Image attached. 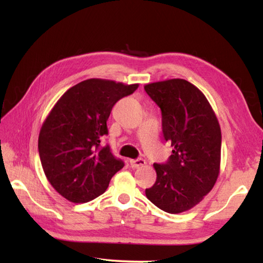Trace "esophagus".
Instances as JSON below:
<instances>
[{"label":"esophagus","mask_w":263,"mask_h":263,"mask_svg":"<svg viewBox=\"0 0 263 263\" xmlns=\"http://www.w3.org/2000/svg\"><path fill=\"white\" fill-rule=\"evenodd\" d=\"M146 160L142 158H138V159H131L130 160V165L132 168H138V167H142L146 165Z\"/></svg>","instance_id":"1"}]
</instances>
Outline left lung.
I'll return each instance as SVG.
<instances>
[{
  "label": "left lung",
  "mask_w": 263,
  "mask_h": 263,
  "mask_svg": "<svg viewBox=\"0 0 263 263\" xmlns=\"http://www.w3.org/2000/svg\"><path fill=\"white\" fill-rule=\"evenodd\" d=\"M144 90L160 107L164 138L173 147L166 164H154L157 178L146 197L168 214H181L201 202L216 184L219 122L203 92L186 80L148 83Z\"/></svg>",
  "instance_id": "left-lung-1"
}]
</instances>
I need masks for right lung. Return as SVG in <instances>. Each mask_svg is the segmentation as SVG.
Instances as JSON below:
<instances>
[{"mask_svg":"<svg viewBox=\"0 0 263 263\" xmlns=\"http://www.w3.org/2000/svg\"><path fill=\"white\" fill-rule=\"evenodd\" d=\"M138 87L96 78L81 81L63 93L44 121L38 137L43 170L70 202L99 197L124 166L100 141L108 133L106 122L115 103Z\"/></svg>","mask_w":263,"mask_h":263,"instance_id":"obj_1","label":"right lung"}]
</instances>
